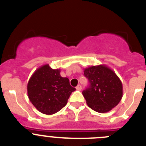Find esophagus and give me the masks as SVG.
I'll use <instances>...</instances> for the list:
<instances>
[{
  "mask_svg": "<svg viewBox=\"0 0 146 146\" xmlns=\"http://www.w3.org/2000/svg\"><path fill=\"white\" fill-rule=\"evenodd\" d=\"M76 89H77V90H82V86H81L80 85H78L77 87H76Z\"/></svg>",
  "mask_w": 146,
  "mask_h": 146,
  "instance_id": "obj_1",
  "label": "esophagus"
}]
</instances>
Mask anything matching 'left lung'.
<instances>
[{
    "label": "left lung",
    "mask_w": 146,
    "mask_h": 146,
    "mask_svg": "<svg viewBox=\"0 0 146 146\" xmlns=\"http://www.w3.org/2000/svg\"><path fill=\"white\" fill-rule=\"evenodd\" d=\"M90 85L82 91L88 106L106 113L118 105L123 94L122 83L115 72L105 65L93 66L84 70Z\"/></svg>",
    "instance_id": "left-lung-1"
}]
</instances>
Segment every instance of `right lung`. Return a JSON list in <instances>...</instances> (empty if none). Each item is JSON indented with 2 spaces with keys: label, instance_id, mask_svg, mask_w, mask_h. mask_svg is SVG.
<instances>
[{
  "label": "right lung",
  "instance_id": "right-lung-1",
  "mask_svg": "<svg viewBox=\"0 0 146 146\" xmlns=\"http://www.w3.org/2000/svg\"><path fill=\"white\" fill-rule=\"evenodd\" d=\"M60 69H53L49 64L40 66L33 73L27 84L29 101L40 112L53 114L67 104L75 90L67 77H62Z\"/></svg>",
  "mask_w": 146,
  "mask_h": 146
}]
</instances>
